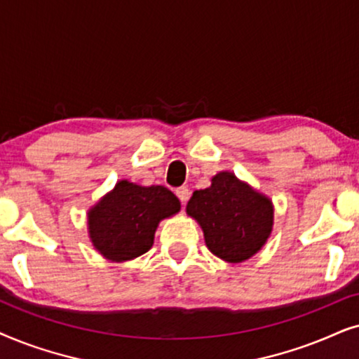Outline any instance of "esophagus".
<instances>
[{
	"label": "esophagus",
	"mask_w": 359,
	"mask_h": 359,
	"mask_svg": "<svg viewBox=\"0 0 359 359\" xmlns=\"http://www.w3.org/2000/svg\"><path fill=\"white\" fill-rule=\"evenodd\" d=\"M175 194H177V197H179L180 202H182V205L187 203V200H189V197H190V190H189L187 187L177 189Z\"/></svg>",
	"instance_id": "1"
}]
</instances>
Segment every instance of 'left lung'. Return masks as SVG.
Wrapping results in <instances>:
<instances>
[{
    "mask_svg": "<svg viewBox=\"0 0 359 359\" xmlns=\"http://www.w3.org/2000/svg\"><path fill=\"white\" fill-rule=\"evenodd\" d=\"M185 212L202 228L210 252L229 264L257 255L274 226L272 200L229 170L213 175L210 187L195 190Z\"/></svg>",
    "mask_w": 359,
    "mask_h": 359,
    "instance_id": "1",
    "label": "left lung"
}]
</instances>
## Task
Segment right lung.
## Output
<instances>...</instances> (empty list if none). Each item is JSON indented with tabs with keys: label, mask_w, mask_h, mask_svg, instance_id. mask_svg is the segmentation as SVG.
Segmentation results:
<instances>
[{
	"label": "right lung",
	"mask_w": 359,
	"mask_h": 359,
	"mask_svg": "<svg viewBox=\"0 0 359 359\" xmlns=\"http://www.w3.org/2000/svg\"><path fill=\"white\" fill-rule=\"evenodd\" d=\"M180 212V202L162 185H137L118 180L87 213L88 238L104 259L126 262L144 255L154 245L162 219Z\"/></svg>",
	"instance_id": "add662e5"
}]
</instances>
